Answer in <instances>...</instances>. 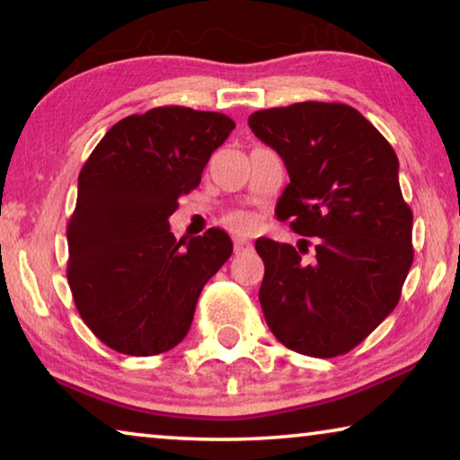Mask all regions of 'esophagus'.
Wrapping results in <instances>:
<instances>
[{
  "label": "esophagus",
  "mask_w": 460,
  "mask_h": 460,
  "mask_svg": "<svg viewBox=\"0 0 460 460\" xmlns=\"http://www.w3.org/2000/svg\"><path fill=\"white\" fill-rule=\"evenodd\" d=\"M252 249V243L247 239H235V253H243Z\"/></svg>",
  "instance_id": "34e87169"
}]
</instances>
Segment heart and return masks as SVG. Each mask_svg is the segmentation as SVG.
Returning a JSON list of instances; mask_svg holds the SVG:
<instances>
[{
    "label": "heart",
    "mask_w": 460,
    "mask_h": 460,
    "mask_svg": "<svg viewBox=\"0 0 460 460\" xmlns=\"http://www.w3.org/2000/svg\"><path fill=\"white\" fill-rule=\"evenodd\" d=\"M225 225L235 233H247L255 227V219L245 211H233L225 217Z\"/></svg>",
    "instance_id": "1"
}]
</instances>
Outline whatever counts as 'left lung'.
Segmentation results:
<instances>
[{
	"mask_svg": "<svg viewBox=\"0 0 460 460\" xmlns=\"http://www.w3.org/2000/svg\"><path fill=\"white\" fill-rule=\"evenodd\" d=\"M249 128L284 160L290 182L278 219L313 237L298 249L261 237L260 305L274 337L308 357L345 355L400 302L414 249L411 208L402 197L398 155L345 103L305 101L261 109ZM307 249L302 250L301 245Z\"/></svg>",
	"mask_w": 460,
	"mask_h": 460,
	"instance_id": "8db88e82",
	"label": "left lung"
}]
</instances>
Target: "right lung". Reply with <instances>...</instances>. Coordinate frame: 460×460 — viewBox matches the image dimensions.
Segmentation results:
<instances>
[{
    "mask_svg": "<svg viewBox=\"0 0 460 460\" xmlns=\"http://www.w3.org/2000/svg\"><path fill=\"white\" fill-rule=\"evenodd\" d=\"M233 129L223 113L154 107L115 123L81 168L66 278L84 324L113 351L174 349L202 288L229 260L223 229L176 241L168 217Z\"/></svg>",
    "mask_w": 460,
    "mask_h": 460,
    "instance_id": "1",
    "label": "right lung"
}]
</instances>
